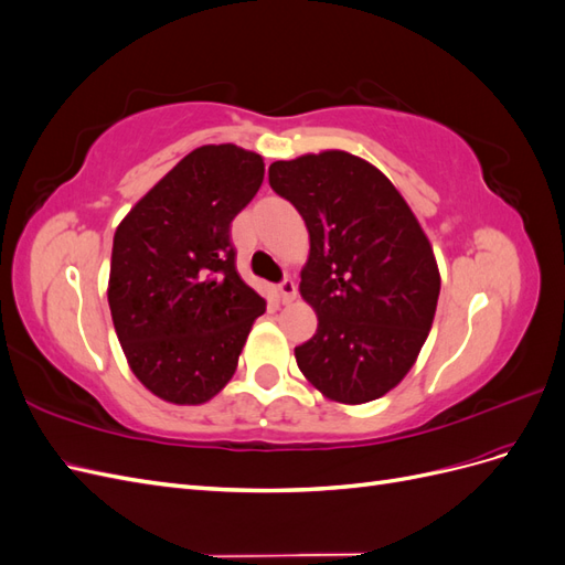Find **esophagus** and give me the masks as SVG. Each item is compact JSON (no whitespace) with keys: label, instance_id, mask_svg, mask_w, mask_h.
Listing matches in <instances>:
<instances>
[{"label":"esophagus","instance_id":"1","mask_svg":"<svg viewBox=\"0 0 565 565\" xmlns=\"http://www.w3.org/2000/svg\"><path fill=\"white\" fill-rule=\"evenodd\" d=\"M278 292H280V299L282 303H292L297 299V285L292 278H285L280 285H278Z\"/></svg>","mask_w":565,"mask_h":565}]
</instances>
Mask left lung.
<instances>
[{
    "label": "left lung",
    "mask_w": 565,
    "mask_h": 565,
    "mask_svg": "<svg viewBox=\"0 0 565 565\" xmlns=\"http://www.w3.org/2000/svg\"><path fill=\"white\" fill-rule=\"evenodd\" d=\"M268 183L311 237L299 292L318 330L295 349L322 396L367 403L396 386L429 337L440 276L407 202L377 167L344 150L278 160Z\"/></svg>",
    "instance_id": "obj_1"
}]
</instances>
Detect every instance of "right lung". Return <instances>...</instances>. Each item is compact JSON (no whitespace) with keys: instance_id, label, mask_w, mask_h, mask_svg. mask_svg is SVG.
<instances>
[{"instance_id":"right-lung-1","label":"right lung","mask_w":565,"mask_h":565,"mask_svg":"<svg viewBox=\"0 0 565 565\" xmlns=\"http://www.w3.org/2000/svg\"><path fill=\"white\" fill-rule=\"evenodd\" d=\"M264 181L233 143L195 148L115 231L108 303L119 344L158 398L200 405L237 367L266 301L237 276L231 221Z\"/></svg>"}]
</instances>
